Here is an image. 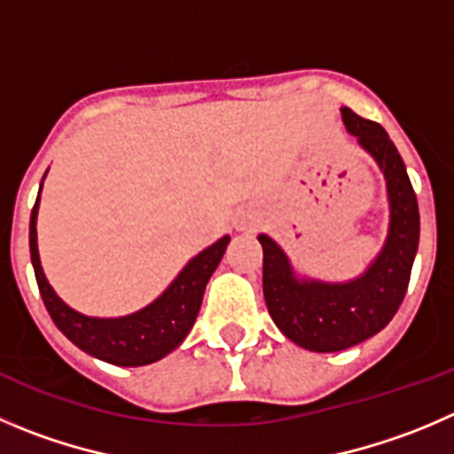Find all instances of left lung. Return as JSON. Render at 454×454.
Instances as JSON below:
<instances>
[{"mask_svg": "<svg viewBox=\"0 0 454 454\" xmlns=\"http://www.w3.org/2000/svg\"><path fill=\"white\" fill-rule=\"evenodd\" d=\"M343 122L381 167L390 198V234L386 247L361 278L349 283L296 280L283 249L261 234L262 294L278 330L312 352H339L381 332L408 292L419 247L417 193L403 160L381 124L352 109H340Z\"/></svg>", "mask_w": 454, "mask_h": 454, "instance_id": "8db88e82", "label": "left lung"}]
</instances>
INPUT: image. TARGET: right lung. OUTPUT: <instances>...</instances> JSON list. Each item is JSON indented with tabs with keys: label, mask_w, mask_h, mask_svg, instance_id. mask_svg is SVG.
I'll list each match as a JSON object with an SVG mask.
<instances>
[{
	"label": "right lung",
	"mask_w": 454,
	"mask_h": 454,
	"mask_svg": "<svg viewBox=\"0 0 454 454\" xmlns=\"http://www.w3.org/2000/svg\"><path fill=\"white\" fill-rule=\"evenodd\" d=\"M37 205H40V196L30 211V262L35 270L37 287H40L42 301H44L51 318L71 343H75L95 359L124 365V368L153 364L183 343L184 336L196 323L207 280L218 267L224 249L230 245V236H223L218 243L192 258L178 274V278L165 289V294L140 312L122 318H90L62 303L42 271L35 230Z\"/></svg>",
	"instance_id": "obj_1"
}]
</instances>
